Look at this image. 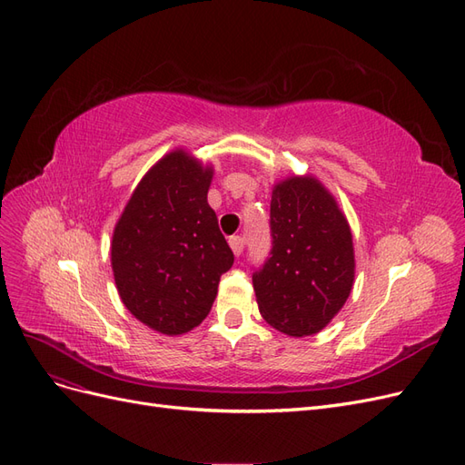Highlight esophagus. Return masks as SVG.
<instances>
[{"label": "esophagus", "instance_id": "esophagus-1", "mask_svg": "<svg viewBox=\"0 0 465 465\" xmlns=\"http://www.w3.org/2000/svg\"><path fill=\"white\" fill-rule=\"evenodd\" d=\"M229 244H231L232 252H234V256H241V254H242L244 241H242L241 236H231V238H229Z\"/></svg>", "mask_w": 465, "mask_h": 465}]
</instances>
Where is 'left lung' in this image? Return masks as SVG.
Returning a JSON list of instances; mask_svg holds the SVG:
<instances>
[{
	"instance_id": "1",
	"label": "left lung",
	"mask_w": 465,
	"mask_h": 465,
	"mask_svg": "<svg viewBox=\"0 0 465 465\" xmlns=\"http://www.w3.org/2000/svg\"><path fill=\"white\" fill-rule=\"evenodd\" d=\"M270 217L272 258L252 275L260 314L291 337L314 335L353 289V234L330 190L311 174L277 182Z\"/></svg>"
}]
</instances>
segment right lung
I'll return each instance as SVG.
<instances>
[{
  "label": "right lung",
  "instance_id": "add662e5",
  "mask_svg": "<svg viewBox=\"0 0 465 465\" xmlns=\"http://www.w3.org/2000/svg\"><path fill=\"white\" fill-rule=\"evenodd\" d=\"M213 166L174 149L139 180L114 227L110 262L124 306L147 328L180 335L205 320L232 250L207 203Z\"/></svg>",
  "mask_w": 465,
  "mask_h": 465
}]
</instances>
